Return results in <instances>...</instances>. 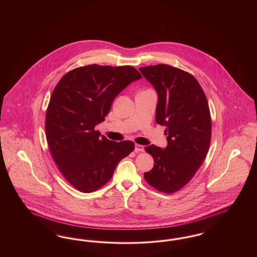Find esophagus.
Segmentation results:
<instances>
[{"instance_id":"esophagus-1","label":"esophagus","mask_w":257,"mask_h":257,"mask_svg":"<svg viewBox=\"0 0 257 257\" xmlns=\"http://www.w3.org/2000/svg\"><path fill=\"white\" fill-rule=\"evenodd\" d=\"M144 150H145L144 146H141V145H138V144L135 145V151H136V152H142V151H144Z\"/></svg>"}]
</instances>
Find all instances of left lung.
<instances>
[{"mask_svg":"<svg viewBox=\"0 0 257 257\" xmlns=\"http://www.w3.org/2000/svg\"><path fill=\"white\" fill-rule=\"evenodd\" d=\"M158 93L156 122L167 129L168 146H148L154 167L144 176L161 193L172 194L191 181L207 155L212 121L207 98L196 78L169 64L140 67Z\"/></svg>","mask_w":257,"mask_h":257,"instance_id":"obj_1","label":"left lung"}]
</instances>
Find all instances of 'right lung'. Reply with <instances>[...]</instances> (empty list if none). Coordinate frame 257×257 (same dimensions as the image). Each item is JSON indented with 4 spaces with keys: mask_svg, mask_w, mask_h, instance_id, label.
<instances>
[{
    "mask_svg": "<svg viewBox=\"0 0 257 257\" xmlns=\"http://www.w3.org/2000/svg\"><path fill=\"white\" fill-rule=\"evenodd\" d=\"M142 78L131 65L89 64L64 74L46 110L50 152L63 177L82 193L110 181L117 164L135 149L131 141L110 142L94 127L105 120L116 95Z\"/></svg>",
    "mask_w": 257,
    "mask_h": 257,
    "instance_id": "obj_1",
    "label": "right lung"
}]
</instances>
